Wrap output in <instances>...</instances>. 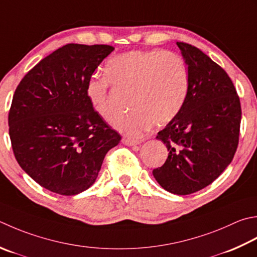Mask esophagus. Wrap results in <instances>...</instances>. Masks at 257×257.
Instances as JSON below:
<instances>
[{
  "label": "esophagus",
  "instance_id": "1",
  "mask_svg": "<svg viewBox=\"0 0 257 257\" xmlns=\"http://www.w3.org/2000/svg\"><path fill=\"white\" fill-rule=\"evenodd\" d=\"M122 144L125 146H136L140 144V140H135V139H129V138H123Z\"/></svg>",
  "mask_w": 257,
  "mask_h": 257
}]
</instances>
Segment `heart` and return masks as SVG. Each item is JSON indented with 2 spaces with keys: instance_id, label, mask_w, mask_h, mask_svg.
<instances>
[{
  "instance_id": "obj_1",
  "label": "heart",
  "mask_w": 257,
  "mask_h": 257,
  "mask_svg": "<svg viewBox=\"0 0 257 257\" xmlns=\"http://www.w3.org/2000/svg\"><path fill=\"white\" fill-rule=\"evenodd\" d=\"M105 75H93L85 94L94 112L111 118L110 88L132 90V110L113 119V125L130 137H139L155 123L164 125L182 111L188 94L189 74L184 59L166 50H133L109 59Z\"/></svg>"
}]
</instances>
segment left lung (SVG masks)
Instances as JSON below:
<instances>
[{
    "instance_id": "obj_1",
    "label": "left lung",
    "mask_w": 257,
    "mask_h": 257,
    "mask_svg": "<svg viewBox=\"0 0 257 257\" xmlns=\"http://www.w3.org/2000/svg\"><path fill=\"white\" fill-rule=\"evenodd\" d=\"M177 45L188 65V94L182 111L156 137L169 154L153 175L167 192L189 195L212 184L233 160L242 109L222 67L192 44Z\"/></svg>"
}]
</instances>
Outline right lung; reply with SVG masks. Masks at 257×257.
Masks as SVG:
<instances>
[{
    "label": "right lung",
    "instance_id": "add662e5",
    "mask_svg": "<svg viewBox=\"0 0 257 257\" xmlns=\"http://www.w3.org/2000/svg\"><path fill=\"white\" fill-rule=\"evenodd\" d=\"M114 50L69 43L42 59L15 89L9 134L15 159L50 192L72 196L98 177L104 156L121 140L94 112L85 84Z\"/></svg>",
    "mask_w": 257,
    "mask_h": 257
}]
</instances>
